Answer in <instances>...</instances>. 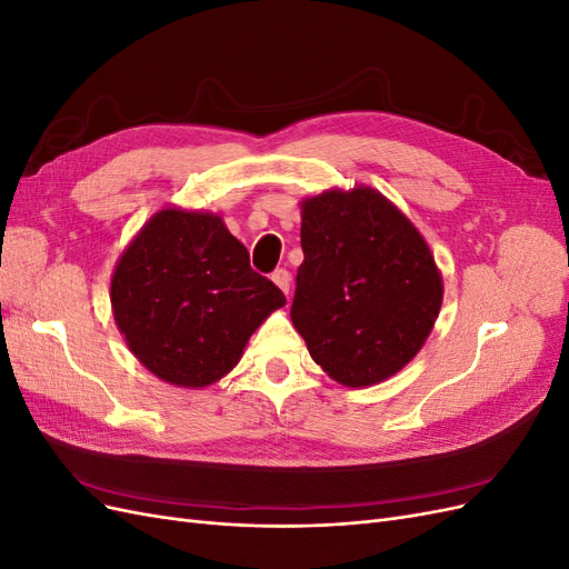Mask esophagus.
<instances>
[{"label": "esophagus", "instance_id": "34e87169", "mask_svg": "<svg viewBox=\"0 0 569 569\" xmlns=\"http://www.w3.org/2000/svg\"><path fill=\"white\" fill-rule=\"evenodd\" d=\"M270 278H272L274 284H278V287L284 291V295H289V289H291V274H289V270L278 268V270H274V272L270 274Z\"/></svg>", "mask_w": 569, "mask_h": 569}]
</instances>
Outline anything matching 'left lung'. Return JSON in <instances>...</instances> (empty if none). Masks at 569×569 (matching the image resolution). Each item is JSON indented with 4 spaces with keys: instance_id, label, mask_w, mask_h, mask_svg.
Wrapping results in <instances>:
<instances>
[{
    "instance_id": "obj_1",
    "label": "left lung",
    "mask_w": 569,
    "mask_h": 569,
    "mask_svg": "<svg viewBox=\"0 0 569 569\" xmlns=\"http://www.w3.org/2000/svg\"><path fill=\"white\" fill-rule=\"evenodd\" d=\"M301 249L291 322L316 363L347 387L399 372L443 297L422 234L370 187L330 189L301 203Z\"/></svg>"
}]
</instances>
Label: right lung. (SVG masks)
I'll list each match as a JSON object with an SVG mask.
<instances>
[{
  "label": "right lung",
  "instance_id": "right-lung-1",
  "mask_svg": "<svg viewBox=\"0 0 569 569\" xmlns=\"http://www.w3.org/2000/svg\"><path fill=\"white\" fill-rule=\"evenodd\" d=\"M284 303L220 216L201 211H159L111 280L113 318L130 351L178 387H209L230 372L256 327Z\"/></svg>",
  "mask_w": 569,
  "mask_h": 569
}]
</instances>
